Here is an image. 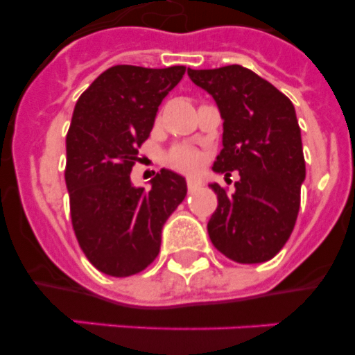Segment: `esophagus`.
<instances>
[{"instance_id":"34e87169","label":"esophagus","mask_w":355,"mask_h":355,"mask_svg":"<svg viewBox=\"0 0 355 355\" xmlns=\"http://www.w3.org/2000/svg\"><path fill=\"white\" fill-rule=\"evenodd\" d=\"M187 187H188V192H196V190H199V188L202 187V181L197 180V178H188Z\"/></svg>"}]
</instances>
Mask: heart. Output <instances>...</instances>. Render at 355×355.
I'll return each mask as SVG.
<instances>
[{
    "label": "heart",
    "instance_id": "1",
    "mask_svg": "<svg viewBox=\"0 0 355 355\" xmlns=\"http://www.w3.org/2000/svg\"><path fill=\"white\" fill-rule=\"evenodd\" d=\"M168 165L172 168L180 172H196L197 168L200 167V162H202V156H200L199 150L192 149V147H175L168 153V158H167Z\"/></svg>",
    "mask_w": 355,
    "mask_h": 355
}]
</instances>
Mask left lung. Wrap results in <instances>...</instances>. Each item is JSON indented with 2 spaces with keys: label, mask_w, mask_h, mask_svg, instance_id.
I'll return each instance as SVG.
<instances>
[{
  "label": "left lung",
  "mask_w": 355,
  "mask_h": 355,
  "mask_svg": "<svg viewBox=\"0 0 355 355\" xmlns=\"http://www.w3.org/2000/svg\"><path fill=\"white\" fill-rule=\"evenodd\" d=\"M188 76L215 99L224 119V147L213 171L240 172L231 196L220 184H209L218 199L208 222L209 240L236 263L268 261L293 231L306 180L293 103L241 65L188 69Z\"/></svg>",
  "instance_id": "8db88e82"
}]
</instances>
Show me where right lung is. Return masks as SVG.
Returning <instances> with one entry per match:
<instances>
[{
	"label": "right lung",
	"mask_w": 355,
	"mask_h": 355,
	"mask_svg": "<svg viewBox=\"0 0 355 355\" xmlns=\"http://www.w3.org/2000/svg\"><path fill=\"white\" fill-rule=\"evenodd\" d=\"M184 71L114 65L74 106L65 139L72 229L87 259L106 275L128 277L155 261L163 224L187 196L183 175L167 168L150 180L149 190L130 180L158 106Z\"/></svg>",
	"instance_id": "right-lung-1"
}]
</instances>
